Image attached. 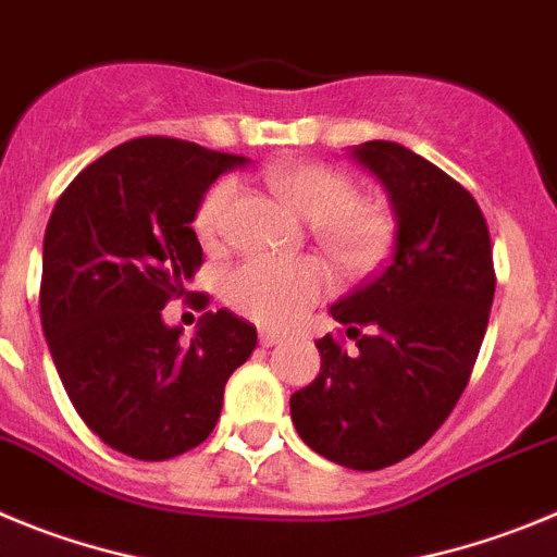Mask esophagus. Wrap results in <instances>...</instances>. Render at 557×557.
Segmentation results:
<instances>
[{
    "label": "esophagus",
    "instance_id": "esophagus-1",
    "mask_svg": "<svg viewBox=\"0 0 557 557\" xmlns=\"http://www.w3.org/2000/svg\"><path fill=\"white\" fill-rule=\"evenodd\" d=\"M283 338L285 335L277 333V330H260V344H263V347H274V344H280Z\"/></svg>",
    "mask_w": 557,
    "mask_h": 557
}]
</instances>
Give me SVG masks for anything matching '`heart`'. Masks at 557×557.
Returning a JSON list of instances; mask_svg holds the SVG:
<instances>
[{
    "mask_svg": "<svg viewBox=\"0 0 557 557\" xmlns=\"http://www.w3.org/2000/svg\"><path fill=\"white\" fill-rule=\"evenodd\" d=\"M274 191L308 219L313 242L347 274L369 272L394 238V219L383 205L358 199L347 174L322 163H283L269 172ZM238 183L224 177L197 205L194 230L199 242L216 247L227 238ZM330 290L327 269L315 258H247L224 277L230 308L267 327L297 322Z\"/></svg>",
    "mask_w": 557,
    "mask_h": 557,
    "instance_id": "b5f03b06",
    "label": "heart"
}]
</instances>
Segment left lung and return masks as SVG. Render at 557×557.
<instances>
[{
	"instance_id": "1",
	"label": "left lung",
	"mask_w": 557,
	"mask_h": 557,
	"mask_svg": "<svg viewBox=\"0 0 557 557\" xmlns=\"http://www.w3.org/2000/svg\"><path fill=\"white\" fill-rule=\"evenodd\" d=\"M349 154L385 185L397 244L377 274L330 308L358 349L347 352L333 335L315 341L322 372L294 391L290 419L313 453L374 472L413 455L453 413L497 274L488 224L463 185L394 141Z\"/></svg>"
}]
</instances>
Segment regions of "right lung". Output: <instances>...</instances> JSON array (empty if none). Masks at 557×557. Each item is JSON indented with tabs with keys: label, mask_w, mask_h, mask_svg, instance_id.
<instances>
[{
	"label": "right lung",
	"mask_w": 557,
	"mask_h": 557,
	"mask_svg": "<svg viewBox=\"0 0 557 557\" xmlns=\"http://www.w3.org/2000/svg\"><path fill=\"white\" fill-rule=\"evenodd\" d=\"M242 154L147 135L110 149L60 194L44 235L41 324L69 399L116 453L169 460L219 422L255 324L205 313L191 344L163 322L202 267L191 222ZM205 308V297H199Z\"/></svg>",
	"instance_id": "add662e5"
}]
</instances>
